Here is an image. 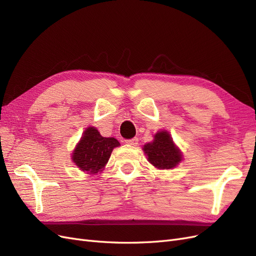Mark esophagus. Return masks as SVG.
I'll return each instance as SVG.
<instances>
[{"mask_svg": "<svg viewBox=\"0 0 256 256\" xmlns=\"http://www.w3.org/2000/svg\"><path fill=\"white\" fill-rule=\"evenodd\" d=\"M138 142V138H129V140H126V143L129 145H132V146H136Z\"/></svg>", "mask_w": 256, "mask_h": 256, "instance_id": "obj_1", "label": "esophagus"}]
</instances>
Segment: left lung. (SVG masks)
Masks as SVG:
<instances>
[{"mask_svg": "<svg viewBox=\"0 0 256 256\" xmlns=\"http://www.w3.org/2000/svg\"><path fill=\"white\" fill-rule=\"evenodd\" d=\"M143 150L148 161L158 168H173L182 161V154L166 131L158 132L154 140L145 144Z\"/></svg>", "mask_w": 256, "mask_h": 256, "instance_id": "8db88e82", "label": "left lung"}]
</instances>
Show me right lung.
I'll return each mask as SVG.
<instances>
[{
  "label": "right lung",
  "instance_id": "obj_1",
  "mask_svg": "<svg viewBox=\"0 0 256 256\" xmlns=\"http://www.w3.org/2000/svg\"><path fill=\"white\" fill-rule=\"evenodd\" d=\"M118 145L116 138H104L96 128L88 127L76 147L72 160L83 172L96 174L104 168L113 148Z\"/></svg>",
  "mask_w": 256,
  "mask_h": 256
}]
</instances>
